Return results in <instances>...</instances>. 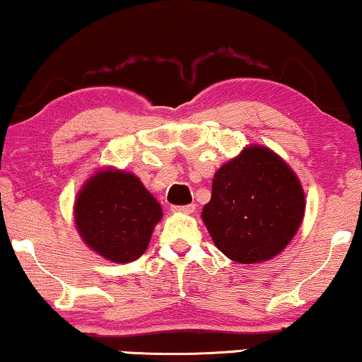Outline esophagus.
<instances>
[{
    "label": "esophagus",
    "instance_id": "esophagus-1",
    "mask_svg": "<svg viewBox=\"0 0 362 362\" xmlns=\"http://www.w3.org/2000/svg\"><path fill=\"white\" fill-rule=\"evenodd\" d=\"M173 211L182 212V214H192L196 211V204H187V206H175Z\"/></svg>",
    "mask_w": 362,
    "mask_h": 362
}]
</instances>
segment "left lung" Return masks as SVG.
I'll return each mask as SVG.
<instances>
[{
	"instance_id": "8db88e82",
	"label": "left lung",
	"mask_w": 362,
	"mask_h": 362,
	"mask_svg": "<svg viewBox=\"0 0 362 362\" xmlns=\"http://www.w3.org/2000/svg\"><path fill=\"white\" fill-rule=\"evenodd\" d=\"M305 191L274 150L245 146L212 177L201 217L214 245L239 264H260L280 254L298 232Z\"/></svg>"
}]
</instances>
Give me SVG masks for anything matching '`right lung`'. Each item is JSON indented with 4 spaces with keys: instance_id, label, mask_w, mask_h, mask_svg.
Returning <instances> with one entry per match:
<instances>
[{
    "instance_id": "right-lung-1",
    "label": "right lung",
    "mask_w": 362,
    "mask_h": 362,
    "mask_svg": "<svg viewBox=\"0 0 362 362\" xmlns=\"http://www.w3.org/2000/svg\"><path fill=\"white\" fill-rule=\"evenodd\" d=\"M163 209L140 177L102 168L83 182L74 201V222L88 249L115 264L145 254Z\"/></svg>"
}]
</instances>
